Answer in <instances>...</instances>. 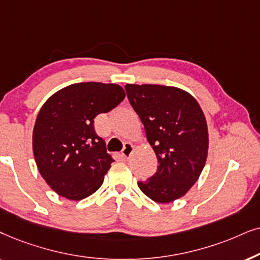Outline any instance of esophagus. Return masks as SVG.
I'll return each instance as SVG.
<instances>
[{
	"label": "esophagus",
	"mask_w": 260,
	"mask_h": 260,
	"mask_svg": "<svg viewBox=\"0 0 260 260\" xmlns=\"http://www.w3.org/2000/svg\"><path fill=\"white\" fill-rule=\"evenodd\" d=\"M133 150H134V146H133L132 144H131V143L124 144V147H123V150H122V155H123L124 158H128L131 154H132Z\"/></svg>",
	"instance_id": "obj_1"
}]
</instances>
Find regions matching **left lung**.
<instances>
[{
    "instance_id": "left-lung-1",
    "label": "left lung",
    "mask_w": 260,
    "mask_h": 260,
    "mask_svg": "<svg viewBox=\"0 0 260 260\" xmlns=\"http://www.w3.org/2000/svg\"><path fill=\"white\" fill-rule=\"evenodd\" d=\"M124 89L159 162L157 172L138 186L154 202H172L189 191L205 168L209 145L205 114L189 92L175 86Z\"/></svg>"
}]
</instances>
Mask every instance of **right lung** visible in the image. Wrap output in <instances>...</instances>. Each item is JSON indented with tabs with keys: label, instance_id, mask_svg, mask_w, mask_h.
<instances>
[{
	"label": "right lung",
	"instance_id": "1",
	"mask_svg": "<svg viewBox=\"0 0 260 260\" xmlns=\"http://www.w3.org/2000/svg\"><path fill=\"white\" fill-rule=\"evenodd\" d=\"M124 96V90L113 83H76L41 107L33 129L34 159L58 195L79 201L102 185L114 159L95 132L94 119L115 108Z\"/></svg>",
	"mask_w": 260,
	"mask_h": 260
}]
</instances>
